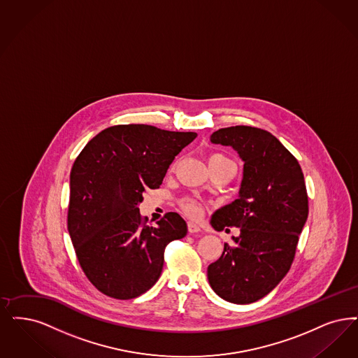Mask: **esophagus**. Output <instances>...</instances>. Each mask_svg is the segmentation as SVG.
I'll return each mask as SVG.
<instances>
[{
    "mask_svg": "<svg viewBox=\"0 0 358 358\" xmlns=\"http://www.w3.org/2000/svg\"><path fill=\"white\" fill-rule=\"evenodd\" d=\"M187 230H189V233H199L200 231L201 228L200 225H197L196 222H193V221H189L187 222Z\"/></svg>",
    "mask_w": 358,
    "mask_h": 358,
    "instance_id": "obj_1",
    "label": "esophagus"
}]
</instances>
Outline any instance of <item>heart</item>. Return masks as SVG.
Listing matches in <instances>:
<instances>
[{"label": "heart", "instance_id": "b5f03b06", "mask_svg": "<svg viewBox=\"0 0 358 358\" xmlns=\"http://www.w3.org/2000/svg\"><path fill=\"white\" fill-rule=\"evenodd\" d=\"M213 159H229V158L215 153L209 157V161H213ZM181 208L186 215H190V217H197L201 213L200 203L194 199H184L181 201Z\"/></svg>", "mask_w": 358, "mask_h": 358}]
</instances>
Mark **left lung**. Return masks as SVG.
<instances>
[{"instance_id": "obj_1", "label": "left lung", "mask_w": 358, "mask_h": 358, "mask_svg": "<svg viewBox=\"0 0 358 358\" xmlns=\"http://www.w3.org/2000/svg\"><path fill=\"white\" fill-rule=\"evenodd\" d=\"M210 141L237 150L243 178L240 197L210 221L215 230L240 228V236L208 266V280L221 299L250 303L271 293L293 264L309 213L303 173L297 158L264 129H218Z\"/></svg>"}]
</instances>
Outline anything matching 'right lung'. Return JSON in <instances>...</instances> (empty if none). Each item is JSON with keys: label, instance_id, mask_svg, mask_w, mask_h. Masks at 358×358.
Returning <instances> with one entry per match:
<instances>
[{"label": "right lung", "instance_id": "1", "mask_svg": "<svg viewBox=\"0 0 358 358\" xmlns=\"http://www.w3.org/2000/svg\"><path fill=\"white\" fill-rule=\"evenodd\" d=\"M197 137L152 125H115L93 137L71 172L68 230L81 269L108 297L130 300L157 282L165 248L185 237V220L169 212L148 225L138 203L158 189L173 159Z\"/></svg>", "mask_w": 358, "mask_h": 358}]
</instances>
